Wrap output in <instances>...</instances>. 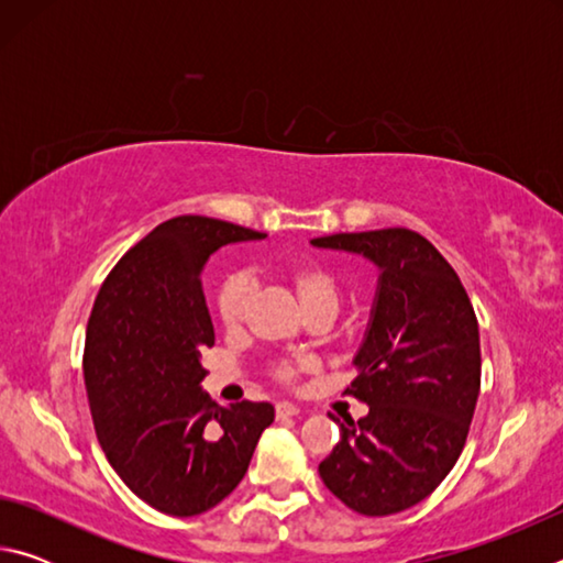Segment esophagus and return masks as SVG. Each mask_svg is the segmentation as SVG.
I'll return each mask as SVG.
<instances>
[{"mask_svg": "<svg viewBox=\"0 0 563 563\" xmlns=\"http://www.w3.org/2000/svg\"><path fill=\"white\" fill-rule=\"evenodd\" d=\"M275 415H278V419L298 417L300 415V407L292 405V402H278V405H275Z\"/></svg>", "mask_w": 563, "mask_h": 563, "instance_id": "1", "label": "esophagus"}]
</instances>
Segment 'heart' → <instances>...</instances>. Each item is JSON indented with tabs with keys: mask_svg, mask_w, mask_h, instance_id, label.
<instances>
[{
	"mask_svg": "<svg viewBox=\"0 0 563 563\" xmlns=\"http://www.w3.org/2000/svg\"><path fill=\"white\" fill-rule=\"evenodd\" d=\"M283 283L295 292L300 308L305 316L310 312H328V316H335L338 302H340V285L328 268L316 263H302L292 265V268L283 271ZM253 295V278L247 273H233L223 280L221 288L216 295V312L221 325L228 332H238L243 328L247 305H251ZM295 375V367L283 362V365L275 367V377L288 383Z\"/></svg>",
	"mask_w": 563,
	"mask_h": 563,
	"instance_id": "1",
	"label": "heart"
}]
</instances>
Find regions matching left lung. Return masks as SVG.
<instances>
[{
    "label": "left lung",
    "instance_id": "left-lung-1",
    "mask_svg": "<svg viewBox=\"0 0 563 563\" xmlns=\"http://www.w3.org/2000/svg\"><path fill=\"white\" fill-rule=\"evenodd\" d=\"M310 243L362 255L379 271L347 387L369 412L357 424L330 415L340 442L318 472L352 511L389 517L430 497L460 460L479 397V325L452 265L415 231Z\"/></svg>",
    "mask_w": 563,
    "mask_h": 563
}]
</instances>
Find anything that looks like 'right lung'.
Returning <instances> with one entry per match:
<instances>
[{
	"label": "right lung",
	"instance_id": "right-lung-1",
	"mask_svg": "<svg viewBox=\"0 0 563 563\" xmlns=\"http://www.w3.org/2000/svg\"><path fill=\"white\" fill-rule=\"evenodd\" d=\"M263 238L170 218L123 255L93 302L84 383L99 444L123 484L170 517L221 504L275 419L268 402L223 407L201 387V352L216 342L201 273L218 247Z\"/></svg>",
	"mask_w": 563,
	"mask_h": 563
}]
</instances>
